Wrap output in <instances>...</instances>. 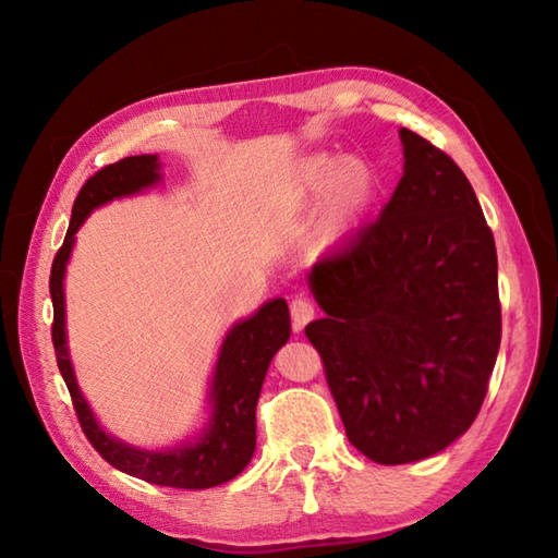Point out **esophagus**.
<instances>
[{
  "mask_svg": "<svg viewBox=\"0 0 558 558\" xmlns=\"http://www.w3.org/2000/svg\"><path fill=\"white\" fill-rule=\"evenodd\" d=\"M290 313H292V320H294V327L301 329L306 323L313 320L315 315V306L311 304V301L306 296H294L292 304H290Z\"/></svg>",
  "mask_w": 558,
  "mask_h": 558,
  "instance_id": "1",
  "label": "esophagus"
}]
</instances>
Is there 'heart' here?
<instances>
[{
	"label": "heart",
	"mask_w": 558,
	"mask_h": 558,
	"mask_svg": "<svg viewBox=\"0 0 558 558\" xmlns=\"http://www.w3.org/2000/svg\"><path fill=\"white\" fill-rule=\"evenodd\" d=\"M299 201H317L327 194L325 233L339 238L353 229L376 198L378 180L362 158L343 154H315L299 166L292 180Z\"/></svg>",
	"instance_id": "1"
}]
</instances>
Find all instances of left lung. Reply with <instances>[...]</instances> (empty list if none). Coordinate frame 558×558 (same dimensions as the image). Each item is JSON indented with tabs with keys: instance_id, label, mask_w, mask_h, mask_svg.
<instances>
[{
	"instance_id": "8db88e82",
	"label": "left lung",
	"mask_w": 558,
	"mask_h": 558,
	"mask_svg": "<svg viewBox=\"0 0 558 558\" xmlns=\"http://www.w3.org/2000/svg\"><path fill=\"white\" fill-rule=\"evenodd\" d=\"M404 174L378 219L315 262L325 362L348 441L378 465L444 451L468 433L500 348L498 257L453 158L400 129Z\"/></svg>"
}]
</instances>
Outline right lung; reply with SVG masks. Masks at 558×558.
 <instances>
[{"mask_svg":"<svg viewBox=\"0 0 558 558\" xmlns=\"http://www.w3.org/2000/svg\"><path fill=\"white\" fill-rule=\"evenodd\" d=\"M158 182H161V161L156 154H142L105 166L78 191L65 243L56 254L49 280L53 301V348L58 369L65 378L84 435L111 468L156 486L191 490L213 488L241 474L252 460L254 447H257V418H254V413H257V400L268 364L290 339L288 301H266L262 308L254 311V315L235 323L227 331L210 380L208 425L194 439L180 441L178 447L163 451L137 449L105 433L98 418L93 416L82 390H78L68 353L65 284L62 280H65L74 247V233L95 208L114 198L140 194V191Z\"/></svg>","mask_w":558,"mask_h":558,"instance_id":"1","label":"right lung"}]
</instances>
